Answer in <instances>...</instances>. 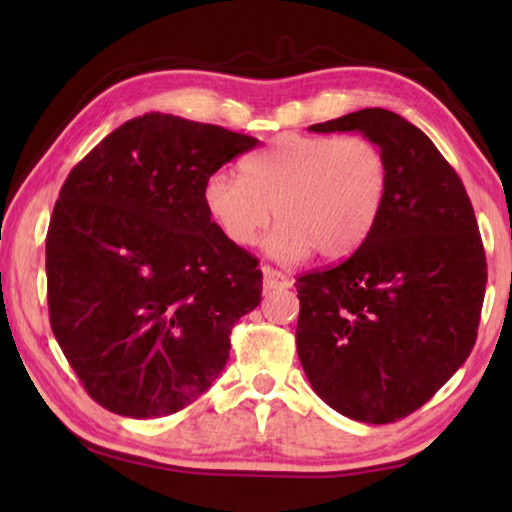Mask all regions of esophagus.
Returning <instances> with one entry per match:
<instances>
[{"label": "esophagus", "mask_w": 512, "mask_h": 512, "mask_svg": "<svg viewBox=\"0 0 512 512\" xmlns=\"http://www.w3.org/2000/svg\"><path fill=\"white\" fill-rule=\"evenodd\" d=\"M262 273H264V289L266 291H275V289H289L291 287V280L284 273L275 271L271 266H262Z\"/></svg>", "instance_id": "1"}]
</instances>
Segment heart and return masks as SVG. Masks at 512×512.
I'll return each mask as SVG.
<instances>
[{
    "label": "heart",
    "mask_w": 512,
    "mask_h": 512,
    "mask_svg": "<svg viewBox=\"0 0 512 512\" xmlns=\"http://www.w3.org/2000/svg\"><path fill=\"white\" fill-rule=\"evenodd\" d=\"M388 185L386 155L366 137L287 133L246 158L241 178L212 173L203 198L232 244H257L273 216L280 223L266 239L273 259L296 262L316 253L339 262L375 230Z\"/></svg>",
    "instance_id": "b5f03b06"
}]
</instances>
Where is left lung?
Wrapping results in <instances>:
<instances>
[{
    "label": "left lung",
    "instance_id": "left-lung-1",
    "mask_svg": "<svg viewBox=\"0 0 512 512\" xmlns=\"http://www.w3.org/2000/svg\"><path fill=\"white\" fill-rule=\"evenodd\" d=\"M309 131L375 142L391 185L359 250L298 277V359L334 411L395 422L431 400L474 348L488 282L479 225L436 144L395 112L363 108Z\"/></svg>",
    "mask_w": 512,
    "mask_h": 512
}]
</instances>
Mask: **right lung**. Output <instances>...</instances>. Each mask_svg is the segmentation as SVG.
I'll return each mask as SVG.
<instances>
[{"label": "right lung", "instance_id": "right-lung-1", "mask_svg": "<svg viewBox=\"0 0 512 512\" xmlns=\"http://www.w3.org/2000/svg\"><path fill=\"white\" fill-rule=\"evenodd\" d=\"M255 137L149 112L69 173L47 232L51 329L94 402L162 418L230 359V329L262 300L257 259L205 207L207 178Z\"/></svg>", "mask_w": 512, "mask_h": 512}]
</instances>
